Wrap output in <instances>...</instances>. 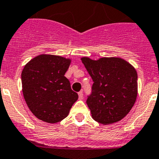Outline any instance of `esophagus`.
<instances>
[{
  "label": "esophagus",
  "mask_w": 159,
  "mask_h": 159,
  "mask_svg": "<svg viewBox=\"0 0 159 159\" xmlns=\"http://www.w3.org/2000/svg\"><path fill=\"white\" fill-rule=\"evenodd\" d=\"M78 98H79L80 100L83 99V93H82V91H80L79 93H78Z\"/></svg>",
  "instance_id": "esophagus-1"
}]
</instances>
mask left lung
Returning <instances> with one entry per match:
<instances>
[{
    "label": "left lung",
    "instance_id": "obj_1",
    "mask_svg": "<svg viewBox=\"0 0 159 159\" xmlns=\"http://www.w3.org/2000/svg\"><path fill=\"white\" fill-rule=\"evenodd\" d=\"M93 81L86 100L92 118L109 125L119 121L130 111L138 95L137 71L120 57L81 58Z\"/></svg>",
    "mask_w": 159,
    "mask_h": 159
}]
</instances>
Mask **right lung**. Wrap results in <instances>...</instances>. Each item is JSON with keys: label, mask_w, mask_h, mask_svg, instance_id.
Here are the masks:
<instances>
[{"label": "right lung", "mask_w": 159, "mask_h": 159, "mask_svg": "<svg viewBox=\"0 0 159 159\" xmlns=\"http://www.w3.org/2000/svg\"><path fill=\"white\" fill-rule=\"evenodd\" d=\"M71 60L41 54L25 66L21 73L22 92L31 112L41 121L57 123L68 116L78 93L65 77Z\"/></svg>", "instance_id": "obj_1"}]
</instances>
